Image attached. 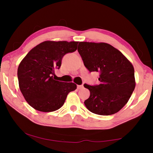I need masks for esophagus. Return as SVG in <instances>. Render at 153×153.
Here are the masks:
<instances>
[{
    "label": "esophagus",
    "instance_id": "obj_1",
    "mask_svg": "<svg viewBox=\"0 0 153 153\" xmlns=\"http://www.w3.org/2000/svg\"><path fill=\"white\" fill-rule=\"evenodd\" d=\"M83 88H84V86H83V85H78V86H77V89L78 90L82 89Z\"/></svg>",
    "mask_w": 153,
    "mask_h": 153
}]
</instances>
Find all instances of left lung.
Instances as JSON below:
<instances>
[{"label": "left lung", "mask_w": 153, "mask_h": 153, "mask_svg": "<svg viewBox=\"0 0 153 153\" xmlns=\"http://www.w3.org/2000/svg\"><path fill=\"white\" fill-rule=\"evenodd\" d=\"M77 51L85 67L90 72L99 73L100 84L84 85L90 92L84 101L86 108L100 115L117 113L128 102L135 88L132 64L107 43L80 42Z\"/></svg>", "instance_id": "1"}]
</instances>
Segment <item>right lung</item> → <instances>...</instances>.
Wrapping results in <instances>:
<instances>
[{
  "mask_svg": "<svg viewBox=\"0 0 153 153\" xmlns=\"http://www.w3.org/2000/svg\"><path fill=\"white\" fill-rule=\"evenodd\" d=\"M79 42L45 41L33 47L21 61L17 69L19 89L31 107L42 112L60 108L67 94L77 88L73 82L54 79L65 54L77 50Z\"/></svg>",
  "mask_w": 153,
  "mask_h": 153,
  "instance_id": "1",
  "label": "right lung"
}]
</instances>
